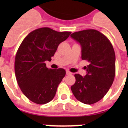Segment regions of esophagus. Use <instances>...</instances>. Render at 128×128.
Wrapping results in <instances>:
<instances>
[{"instance_id": "1", "label": "esophagus", "mask_w": 128, "mask_h": 128, "mask_svg": "<svg viewBox=\"0 0 128 128\" xmlns=\"http://www.w3.org/2000/svg\"><path fill=\"white\" fill-rule=\"evenodd\" d=\"M66 74L67 75H70V74H72V72H70V71H68V70H66Z\"/></svg>"}]
</instances>
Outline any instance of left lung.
<instances>
[{"mask_svg": "<svg viewBox=\"0 0 128 128\" xmlns=\"http://www.w3.org/2000/svg\"><path fill=\"white\" fill-rule=\"evenodd\" d=\"M70 36L81 46L82 59L90 62L85 76L74 75L71 90L76 99L86 104L100 101L112 85L116 73L115 52L111 42L100 32L88 29Z\"/></svg>", "mask_w": 128, "mask_h": 128, "instance_id": "8db88e82", "label": "left lung"}]
</instances>
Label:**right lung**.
<instances>
[{"mask_svg":"<svg viewBox=\"0 0 128 128\" xmlns=\"http://www.w3.org/2000/svg\"><path fill=\"white\" fill-rule=\"evenodd\" d=\"M70 34L40 28L29 33L19 46L15 57V75L21 91L30 101L44 104L55 96L66 71L48 68L45 62L51 60L58 45Z\"/></svg>","mask_w":128,"mask_h":128,"instance_id":"right-lung-1","label":"right lung"}]
</instances>
